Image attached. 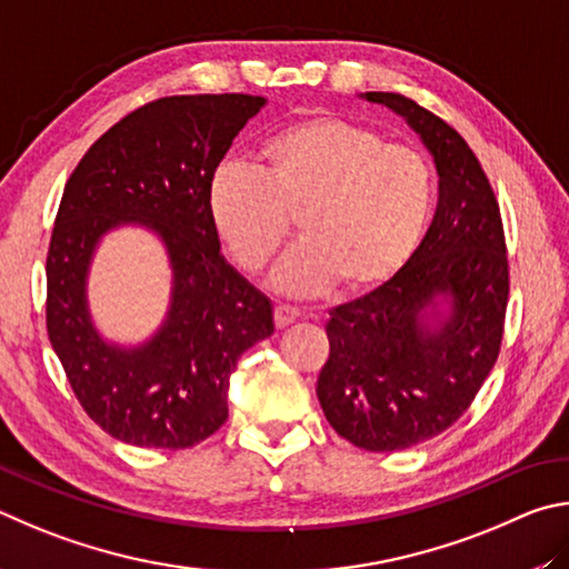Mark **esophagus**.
<instances>
[{
	"label": "esophagus",
	"mask_w": 569,
	"mask_h": 569,
	"mask_svg": "<svg viewBox=\"0 0 569 569\" xmlns=\"http://www.w3.org/2000/svg\"><path fill=\"white\" fill-rule=\"evenodd\" d=\"M302 317V312L297 310V307H287V305H277L274 307V325H277V330H284L287 325H292V322H297Z\"/></svg>",
	"instance_id": "34e87169"
}]
</instances>
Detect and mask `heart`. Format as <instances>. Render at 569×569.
I'll return each mask as SVG.
<instances>
[{
  "label": "heart",
  "instance_id": "obj_1",
  "mask_svg": "<svg viewBox=\"0 0 569 569\" xmlns=\"http://www.w3.org/2000/svg\"><path fill=\"white\" fill-rule=\"evenodd\" d=\"M259 172L227 164L209 182L217 234L247 274H264L292 232L302 242L277 287L305 297L380 290L420 247L432 212V167L420 149L337 114L279 127L254 152Z\"/></svg>",
  "mask_w": 569,
  "mask_h": 569
}]
</instances>
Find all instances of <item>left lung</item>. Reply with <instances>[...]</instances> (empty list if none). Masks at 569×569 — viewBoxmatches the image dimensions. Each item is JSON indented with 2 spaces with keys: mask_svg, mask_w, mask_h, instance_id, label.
I'll return each mask as SVG.
<instances>
[{
  "mask_svg": "<svg viewBox=\"0 0 569 569\" xmlns=\"http://www.w3.org/2000/svg\"><path fill=\"white\" fill-rule=\"evenodd\" d=\"M365 97L422 137L440 199L402 272L330 312L317 397L347 442L392 452L442 435L480 392L502 347L510 264L492 184L457 129L405 94ZM437 296L451 300V315L427 326L423 312Z\"/></svg>",
  "mask_w": 569,
  "mask_h": 569,
  "instance_id": "obj_1",
  "label": "left lung"
}]
</instances>
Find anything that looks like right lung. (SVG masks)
<instances>
[{
    "label": "right lung",
    "mask_w": 569,
    "mask_h": 569,
    "mask_svg": "<svg viewBox=\"0 0 569 569\" xmlns=\"http://www.w3.org/2000/svg\"><path fill=\"white\" fill-rule=\"evenodd\" d=\"M252 94L154 99L97 139L67 179L47 252V335L84 412L117 440L184 450L227 420L237 360L274 332L272 305L219 254L209 182L259 107ZM158 229L173 259L168 322L137 351L88 322L86 267L107 228Z\"/></svg>",
    "instance_id": "add662e5"
}]
</instances>
